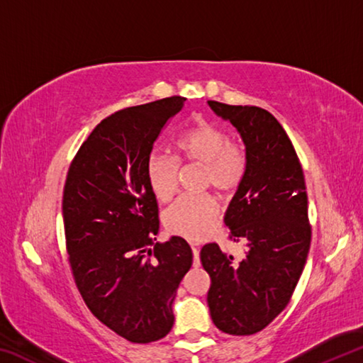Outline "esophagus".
<instances>
[{"label":"esophagus","mask_w":363,"mask_h":363,"mask_svg":"<svg viewBox=\"0 0 363 363\" xmlns=\"http://www.w3.org/2000/svg\"><path fill=\"white\" fill-rule=\"evenodd\" d=\"M192 253H194V266L199 267L200 266V250L196 247H192Z\"/></svg>","instance_id":"1"}]
</instances>
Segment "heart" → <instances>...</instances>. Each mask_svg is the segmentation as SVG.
<instances>
[{
  "label": "heart",
  "mask_w": 363,
  "mask_h": 363,
  "mask_svg": "<svg viewBox=\"0 0 363 363\" xmlns=\"http://www.w3.org/2000/svg\"><path fill=\"white\" fill-rule=\"evenodd\" d=\"M176 160L153 152L145 162V179L157 200L168 201L177 190L179 163L201 167V187L230 195L243 182L248 155L243 145L216 123L201 120L174 139ZM219 216V206L211 195L182 196L164 213L169 233L200 242L210 235Z\"/></svg>",
  "instance_id": "obj_1"
}]
</instances>
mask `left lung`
Listing matches in <instances>:
<instances>
[{
  "instance_id": "left-lung-1",
  "label": "left lung",
  "mask_w": 363,
  "mask_h": 363,
  "mask_svg": "<svg viewBox=\"0 0 363 363\" xmlns=\"http://www.w3.org/2000/svg\"><path fill=\"white\" fill-rule=\"evenodd\" d=\"M208 104L237 128L248 155L247 176L224 216L230 240L248 248L240 261L218 243L201 248L211 279L208 306L220 331L248 336L285 309L303 274L312 235L306 181L296 150L272 113L255 106Z\"/></svg>"
}]
</instances>
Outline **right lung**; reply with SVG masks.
<instances>
[{"instance_id": "right-lung-1", "label": "right lung", "mask_w": 363, "mask_h": 363, "mask_svg": "<svg viewBox=\"0 0 363 363\" xmlns=\"http://www.w3.org/2000/svg\"><path fill=\"white\" fill-rule=\"evenodd\" d=\"M186 97L171 96L104 118L72 160L62 214L79 294L107 328L147 344L174 323L173 301L192 266L181 237L157 242L158 203L145 179L153 143Z\"/></svg>"}]
</instances>
